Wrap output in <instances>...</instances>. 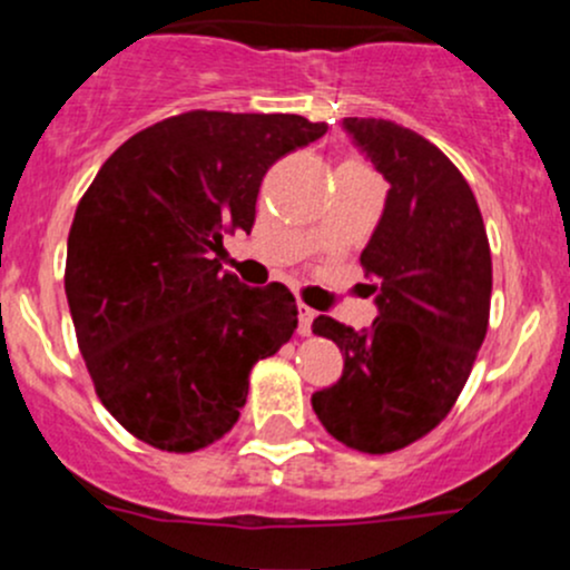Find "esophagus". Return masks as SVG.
Segmentation results:
<instances>
[{
    "label": "esophagus",
    "instance_id": "esophagus-1",
    "mask_svg": "<svg viewBox=\"0 0 570 570\" xmlns=\"http://www.w3.org/2000/svg\"><path fill=\"white\" fill-rule=\"evenodd\" d=\"M312 322H314V308H308L306 303H297V333H301V336H308Z\"/></svg>",
    "mask_w": 570,
    "mask_h": 570
}]
</instances>
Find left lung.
<instances>
[{
  "label": "left lung",
  "instance_id": "8db88e82",
  "mask_svg": "<svg viewBox=\"0 0 570 570\" xmlns=\"http://www.w3.org/2000/svg\"><path fill=\"white\" fill-rule=\"evenodd\" d=\"M386 206L361 264L377 317L353 331L317 317L312 331L344 355L333 386L312 394L322 428L370 455L428 435L455 405L491 312V248L461 170L416 131L381 118H344Z\"/></svg>",
  "mask_w": 570,
  "mask_h": 570
}]
</instances>
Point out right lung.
Instances as JSON below:
<instances>
[{
    "label": "right lung",
    "instance_id": "right-lung-1",
    "mask_svg": "<svg viewBox=\"0 0 570 570\" xmlns=\"http://www.w3.org/2000/svg\"><path fill=\"white\" fill-rule=\"evenodd\" d=\"M327 124L193 112L137 131L101 165L68 234L66 297L105 407L146 444L195 452L237 424L258 358L297 327L284 284L245 286L212 253L250 234L269 165Z\"/></svg>",
    "mask_w": 570,
    "mask_h": 570
}]
</instances>
